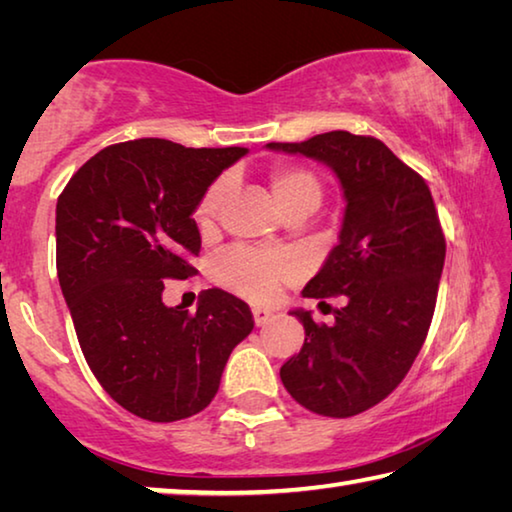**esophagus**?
Wrapping results in <instances>:
<instances>
[{"label":"esophagus","instance_id":"obj_1","mask_svg":"<svg viewBox=\"0 0 512 512\" xmlns=\"http://www.w3.org/2000/svg\"><path fill=\"white\" fill-rule=\"evenodd\" d=\"M253 318H255V325H257V327H262V325H266V323H268V320L273 318V314H271V311H268V309L255 307V309H253Z\"/></svg>","mask_w":512,"mask_h":512}]
</instances>
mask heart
Segmentation results:
<instances>
[{
	"instance_id": "obj_1",
	"label": "heart",
	"mask_w": 512,
	"mask_h": 512,
	"mask_svg": "<svg viewBox=\"0 0 512 512\" xmlns=\"http://www.w3.org/2000/svg\"><path fill=\"white\" fill-rule=\"evenodd\" d=\"M268 183H271L277 205L287 216H309L318 210L320 201H323V183H320V178L311 169L300 167V164H275L268 171ZM228 187L230 180L221 176L198 198L194 207V223L203 232L214 228L225 194H228ZM289 275L291 268L284 259L259 253V250L246 246L230 248L228 253L216 257L214 262V277L221 287L255 302L273 300Z\"/></svg>"
}]
</instances>
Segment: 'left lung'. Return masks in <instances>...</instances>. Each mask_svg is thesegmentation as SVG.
<instances>
[{
	"mask_svg": "<svg viewBox=\"0 0 512 512\" xmlns=\"http://www.w3.org/2000/svg\"><path fill=\"white\" fill-rule=\"evenodd\" d=\"M268 149L329 164L341 180L345 216L339 244L302 289L305 298L345 296L334 325H305V343L280 368L300 406L350 418L402 384L427 339L445 264V232L429 185L370 135L332 131Z\"/></svg>",
	"mask_w": 512,
	"mask_h": 512,
	"instance_id": "obj_1",
	"label": "left lung"
}]
</instances>
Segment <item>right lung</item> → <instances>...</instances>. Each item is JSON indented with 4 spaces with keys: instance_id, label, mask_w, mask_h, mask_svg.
Here are the masks:
<instances>
[{
    "instance_id": "right-lung-1",
    "label": "right lung",
    "mask_w": 512,
    "mask_h": 512,
    "mask_svg": "<svg viewBox=\"0 0 512 512\" xmlns=\"http://www.w3.org/2000/svg\"><path fill=\"white\" fill-rule=\"evenodd\" d=\"M246 149H185L144 137L101 149L56 205V268L99 384L137 418L176 422L219 391L230 352L255 327L244 300L210 289L196 314L162 302L164 280L196 273L192 212Z\"/></svg>"
}]
</instances>
